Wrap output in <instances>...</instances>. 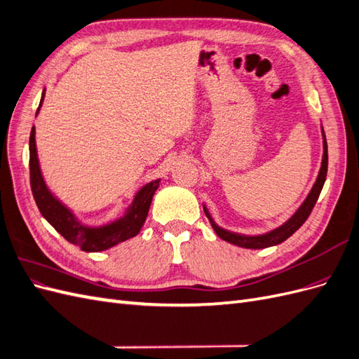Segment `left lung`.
Returning a JSON list of instances; mask_svg holds the SVG:
<instances>
[{
    "mask_svg": "<svg viewBox=\"0 0 359 359\" xmlns=\"http://www.w3.org/2000/svg\"><path fill=\"white\" fill-rule=\"evenodd\" d=\"M322 137H323V156H322L320 170L318 173V178H316V181H314L310 193L307 194V198L304 199V202L299 205V208L292 214L290 219H287L283 224H280L278 227H276V229L269 231V232L260 233V235H244V233H236V232H231V231L223 229V227H220L212 220V217H211L208 208H206V206L203 205V212H205L206 217H208V220L212 226L214 232L219 235L222 240L231 243L233 245L244 247V248H255V250L277 245L280 243L286 241L290 235L295 233L299 229V227L304 224V222L309 219L313 206L316 205V202H318V198H319V194L322 191L325 180H327L328 145H327V137H325V133H323V128H322Z\"/></svg>",
    "mask_w": 359,
    "mask_h": 359,
    "instance_id": "8db88e82",
    "label": "left lung"
}]
</instances>
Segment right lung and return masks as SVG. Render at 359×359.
<instances>
[{
  "mask_svg": "<svg viewBox=\"0 0 359 359\" xmlns=\"http://www.w3.org/2000/svg\"><path fill=\"white\" fill-rule=\"evenodd\" d=\"M43 100H45V91L41 94L36 116L39 115ZM29 178L32 196L36 199L41 215L70 244L81 247V250L88 253L103 252V250L111 248L136 236L142 229L149 211L151 201H153L154 193L160 186L158 178L145 184L142 189H139L132 203L127 206L124 214L118 217V219L95 226L86 224L81 222L72 212V210L67 208L46 186L37 157L36 127L31 128L29 135Z\"/></svg>",
  "mask_w": 359,
  "mask_h": 359,
  "instance_id": "add662e5",
  "label": "right lung"
}]
</instances>
